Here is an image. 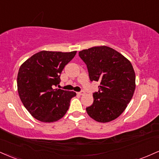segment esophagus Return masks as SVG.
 <instances>
[{
  "label": "esophagus",
  "mask_w": 159,
  "mask_h": 159,
  "mask_svg": "<svg viewBox=\"0 0 159 159\" xmlns=\"http://www.w3.org/2000/svg\"><path fill=\"white\" fill-rule=\"evenodd\" d=\"M77 93L80 95H83L85 94V92L84 91H81V92H78V93Z\"/></svg>",
  "instance_id": "esophagus-1"
}]
</instances>
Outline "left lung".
<instances>
[{"label":"left lung","instance_id":"obj_1","mask_svg":"<svg viewBox=\"0 0 159 159\" xmlns=\"http://www.w3.org/2000/svg\"><path fill=\"white\" fill-rule=\"evenodd\" d=\"M87 66L91 81H99L93 104L86 108L95 121L106 123L117 118L133 98L135 74L130 61L107 46L94 47L78 53Z\"/></svg>","mask_w":159,"mask_h":159}]
</instances>
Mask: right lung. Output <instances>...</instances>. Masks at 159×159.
I'll return each instance as SVG.
<instances>
[{
	"label": "right lung",
	"instance_id": "obj_1",
	"mask_svg": "<svg viewBox=\"0 0 159 159\" xmlns=\"http://www.w3.org/2000/svg\"><path fill=\"white\" fill-rule=\"evenodd\" d=\"M77 51L70 52L41 51L27 59L19 69L17 84L23 104L34 118L42 122H54L64 117L73 91L53 89L60 83L64 66Z\"/></svg>",
	"mask_w": 159,
	"mask_h": 159
}]
</instances>
